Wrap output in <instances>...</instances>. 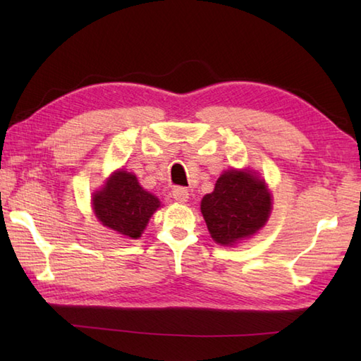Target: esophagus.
<instances>
[{"label": "esophagus", "mask_w": 361, "mask_h": 361, "mask_svg": "<svg viewBox=\"0 0 361 361\" xmlns=\"http://www.w3.org/2000/svg\"><path fill=\"white\" fill-rule=\"evenodd\" d=\"M172 195L178 203H185V202H188V198H189V190L185 189V188H175L172 190Z\"/></svg>", "instance_id": "1"}]
</instances>
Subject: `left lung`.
<instances>
[{"mask_svg": "<svg viewBox=\"0 0 361 361\" xmlns=\"http://www.w3.org/2000/svg\"><path fill=\"white\" fill-rule=\"evenodd\" d=\"M271 211V197L256 175L228 171L220 175L214 192L204 195L202 212L211 237L233 245L257 233Z\"/></svg>", "mask_w": 361, "mask_h": 361, "instance_id": "obj_1", "label": "left lung"}]
</instances>
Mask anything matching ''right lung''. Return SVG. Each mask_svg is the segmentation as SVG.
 <instances>
[{"label": "right lung", "mask_w": 361, "mask_h": 361, "mask_svg": "<svg viewBox=\"0 0 361 361\" xmlns=\"http://www.w3.org/2000/svg\"><path fill=\"white\" fill-rule=\"evenodd\" d=\"M157 208L158 198L144 190L136 176L126 171L114 172L93 197V209L99 221L132 239L141 235Z\"/></svg>", "instance_id": "obj_1"}]
</instances>
